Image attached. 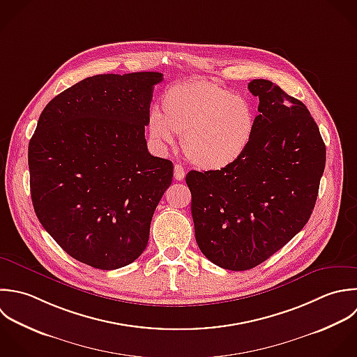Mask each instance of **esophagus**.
Returning <instances> with one entry per match:
<instances>
[{
	"mask_svg": "<svg viewBox=\"0 0 357 357\" xmlns=\"http://www.w3.org/2000/svg\"><path fill=\"white\" fill-rule=\"evenodd\" d=\"M174 176H175L176 181H183V178H185V168L182 165L176 164L174 167Z\"/></svg>",
	"mask_w": 357,
	"mask_h": 357,
	"instance_id": "esophagus-1",
	"label": "esophagus"
}]
</instances>
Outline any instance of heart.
I'll return each instance as SVG.
<instances>
[{
    "label": "heart",
    "instance_id": "1",
    "mask_svg": "<svg viewBox=\"0 0 357 357\" xmlns=\"http://www.w3.org/2000/svg\"><path fill=\"white\" fill-rule=\"evenodd\" d=\"M256 126L252 104L218 83L195 79L178 83L162 96V114L151 109L147 132L158 149L182 136L186 158L203 169H222L248 150Z\"/></svg>",
    "mask_w": 357,
    "mask_h": 357
}]
</instances>
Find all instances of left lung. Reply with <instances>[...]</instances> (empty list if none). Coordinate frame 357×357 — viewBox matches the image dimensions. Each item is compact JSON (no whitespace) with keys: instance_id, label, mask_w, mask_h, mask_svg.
Instances as JSON below:
<instances>
[{"instance_id":"left-lung-1","label":"left lung","mask_w":357,"mask_h":357,"mask_svg":"<svg viewBox=\"0 0 357 357\" xmlns=\"http://www.w3.org/2000/svg\"><path fill=\"white\" fill-rule=\"evenodd\" d=\"M252 142L232 165L190 171L196 242L215 266L246 271L284 248L309 221L326 168V144L310 111L266 79Z\"/></svg>"}]
</instances>
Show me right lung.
<instances>
[{
    "mask_svg": "<svg viewBox=\"0 0 357 357\" xmlns=\"http://www.w3.org/2000/svg\"><path fill=\"white\" fill-rule=\"evenodd\" d=\"M160 72L96 75L55 96L29 142L30 195L43 228L98 270L146 249L174 165L147 150L144 126Z\"/></svg>",
    "mask_w": 357,
    "mask_h": 357,
    "instance_id": "right-lung-1",
    "label": "right lung"
}]
</instances>
